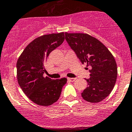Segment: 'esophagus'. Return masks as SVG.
I'll list each match as a JSON object with an SVG mask.
<instances>
[{"label": "esophagus", "mask_w": 132, "mask_h": 132, "mask_svg": "<svg viewBox=\"0 0 132 132\" xmlns=\"http://www.w3.org/2000/svg\"><path fill=\"white\" fill-rule=\"evenodd\" d=\"M68 80L70 81V82H74L76 78H68Z\"/></svg>", "instance_id": "esophagus-1"}]
</instances>
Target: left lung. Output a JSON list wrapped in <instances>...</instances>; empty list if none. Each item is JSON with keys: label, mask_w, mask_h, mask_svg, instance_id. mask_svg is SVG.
<instances>
[{"label": "left lung", "mask_w": 132, "mask_h": 132, "mask_svg": "<svg viewBox=\"0 0 132 132\" xmlns=\"http://www.w3.org/2000/svg\"><path fill=\"white\" fill-rule=\"evenodd\" d=\"M65 38L82 64L91 66L87 86L82 93L84 100L98 103L107 98L115 86L117 64L109 49L98 39L84 33L65 32Z\"/></svg>", "instance_id": "8db88e82"}]
</instances>
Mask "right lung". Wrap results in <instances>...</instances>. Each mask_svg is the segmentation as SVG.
Instances as JSON below:
<instances>
[{
    "mask_svg": "<svg viewBox=\"0 0 132 132\" xmlns=\"http://www.w3.org/2000/svg\"><path fill=\"white\" fill-rule=\"evenodd\" d=\"M64 40V32L41 36L25 47L17 61L18 84L27 96L38 105L49 106L56 102L67 82L66 78L52 80L44 76L46 59Z\"/></svg>",
    "mask_w": 132,
    "mask_h": 132,
    "instance_id": "1",
    "label": "right lung"
}]
</instances>
